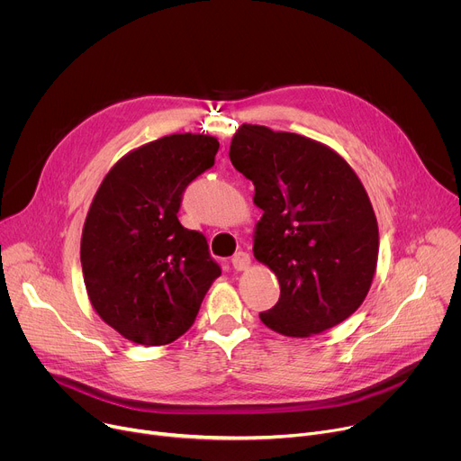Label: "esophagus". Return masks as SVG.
<instances>
[{
	"label": "esophagus",
	"mask_w": 461,
	"mask_h": 461,
	"mask_svg": "<svg viewBox=\"0 0 461 461\" xmlns=\"http://www.w3.org/2000/svg\"><path fill=\"white\" fill-rule=\"evenodd\" d=\"M232 266H234L236 271H247L251 267V257L243 253V251H240L232 257Z\"/></svg>",
	"instance_id": "obj_1"
}]
</instances>
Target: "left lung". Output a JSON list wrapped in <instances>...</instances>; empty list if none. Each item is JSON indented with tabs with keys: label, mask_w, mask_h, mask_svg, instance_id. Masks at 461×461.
I'll return each mask as SVG.
<instances>
[{
	"label": "left lung",
	"mask_w": 461,
	"mask_h": 461,
	"mask_svg": "<svg viewBox=\"0 0 461 461\" xmlns=\"http://www.w3.org/2000/svg\"><path fill=\"white\" fill-rule=\"evenodd\" d=\"M232 166L264 212L253 253L280 285L262 323L288 338L321 334L357 312L378 262V223L347 160L321 141L264 125L238 127Z\"/></svg>",
	"instance_id": "8db88e82"
}]
</instances>
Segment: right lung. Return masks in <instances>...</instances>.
<instances>
[{"mask_svg": "<svg viewBox=\"0 0 461 461\" xmlns=\"http://www.w3.org/2000/svg\"><path fill=\"white\" fill-rule=\"evenodd\" d=\"M218 149L208 134L162 136L123 155L92 199L81 236L86 294L129 341L157 347L181 338L221 275L206 238L176 218L185 188L214 166Z\"/></svg>", "mask_w": 461, "mask_h": 461, "instance_id": "add662e5", "label": "right lung"}]
</instances>
